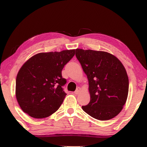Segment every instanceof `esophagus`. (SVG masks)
<instances>
[{"instance_id":"34e87169","label":"esophagus","mask_w":147,"mask_h":147,"mask_svg":"<svg viewBox=\"0 0 147 147\" xmlns=\"http://www.w3.org/2000/svg\"><path fill=\"white\" fill-rule=\"evenodd\" d=\"M80 92H81V88H78L77 89L75 92H74V94H79L80 93Z\"/></svg>"}]
</instances>
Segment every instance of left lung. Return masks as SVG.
<instances>
[{
	"label": "left lung",
	"instance_id": "1",
	"mask_svg": "<svg viewBox=\"0 0 147 147\" xmlns=\"http://www.w3.org/2000/svg\"><path fill=\"white\" fill-rule=\"evenodd\" d=\"M76 56L87 76L90 103L84 112L100 120H108L122 111L127 100L128 78L123 64L106 51L76 49Z\"/></svg>",
	"mask_w": 147,
	"mask_h": 147
}]
</instances>
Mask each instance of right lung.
<instances>
[{
  "label": "right lung",
  "instance_id": "1",
  "mask_svg": "<svg viewBox=\"0 0 147 147\" xmlns=\"http://www.w3.org/2000/svg\"><path fill=\"white\" fill-rule=\"evenodd\" d=\"M75 49L39 53L20 68L16 78L15 95L22 110L35 118L51 116L59 109L67 95L62 88L64 65Z\"/></svg>",
  "mask_w": 147,
  "mask_h": 147
}]
</instances>
